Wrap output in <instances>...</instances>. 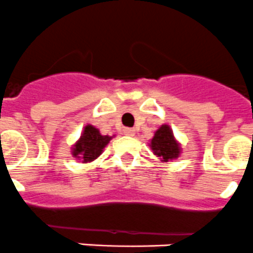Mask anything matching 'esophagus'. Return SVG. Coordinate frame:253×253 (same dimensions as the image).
<instances>
[{
    "mask_svg": "<svg viewBox=\"0 0 253 253\" xmlns=\"http://www.w3.org/2000/svg\"><path fill=\"white\" fill-rule=\"evenodd\" d=\"M123 133H125L126 136H133V135H135V130H133V128H125V130H123Z\"/></svg>",
    "mask_w": 253,
    "mask_h": 253,
    "instance_id": "obj_1",
    "label": "esophagus"
}]
</instances>
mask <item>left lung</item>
Returning a JSON list of instances; mask_svg holds the SVG:
<instances>
[{
	"label": "left lung",
	"mask_w": 253,
	"mask_h": 253,
	"mask_svg": "<svg viewBox=\"0 0 253 253\" xmlns=\"http://www.w3.org/2000/svg\"><path fill=\"white\" fill-rule=\"evenodd\" d=\"M148 145L153 150V154L161 159V162H171L179 158L182 153L181 144L176 140L172 128L167 123H163L157 128Z\"/></svg>",
	"instance_id": "left-lung-1"
}]
</instances>
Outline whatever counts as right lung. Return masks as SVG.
<instances>
[{"label":"right lung","mask_w":253,"mask_h":253,"mask_svg":"<svg viewBox=\"0 0 253 253\" xmlns=\"http://www.w3.org/2000/svg\"><path fill=\"white\" fill-rule=\"evenodd\" d=\"M116 135H103L99 128L87 123L81 132L80 139L72 145L71 154L73 158L82 161V163H90L103 154L105 146Z\"/></svg>","instance_id":"1"}]
</instances>
